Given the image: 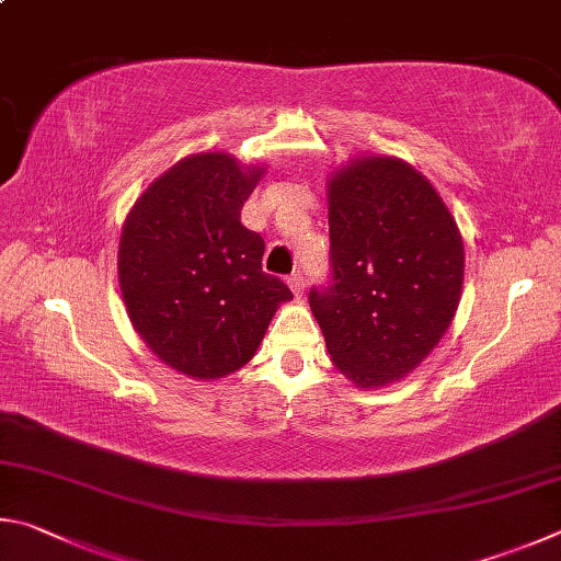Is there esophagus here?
<instances>
[{
    "label": "esophagus",
    "mask_w": 561,
    "mask_h": 561,
    "mask_svg": "<svg viewBox=\"0 0 561 561\" xmlns=\"http://www.w3.org/2000/svg\"><path fill=\"white\" fill-rule=\"evenodd\" d=\"M288 286H290L293 293H296V296H302V288H306V280H302V273H300V271L288 275Z\"/></svg>",
    "instance_id": "obj_1"
}]
</instances>
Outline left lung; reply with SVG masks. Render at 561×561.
I'll return each instance as SVG.
<instances>
[{
    "label": "left lung",
    "instance_id": "left-lung-1",
    "mask_svg": "<svg viewBox=\"0 0 561 561\" xmlns=\"http://www.w3.org/2000/svg\"><path fill=\"white\" fill-rule=\"evenodd\" d=\"M332 286L310 310L335 367L359 389L414 371L456 318L463 239L424 174L389 154L350 160L328 180Z\"/></svg>",
    "mask_w": 561,
    "mask_h": 561
}]
</instances>
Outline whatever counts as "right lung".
I'll list each match as a JSON object with an SVG mask.
<instances>
[{"instance_id": "add662e5", "label": "right lung", "mask_w": 561, "mask_h": 561, "mask_svg": "<svg viewBox=\"0 0 561 561\" xmlns=\"http://www.w3.org/2000/svg\"><path fill=\"white\" fill-rule=\"evenodd\" d=\"M265 164L229 152L182 157L127 211L117 283L152 355L192 379H221L249 362L283 302L286 283L263 273L265 243L241 206Z\"/></svg>"}]
</instances>
